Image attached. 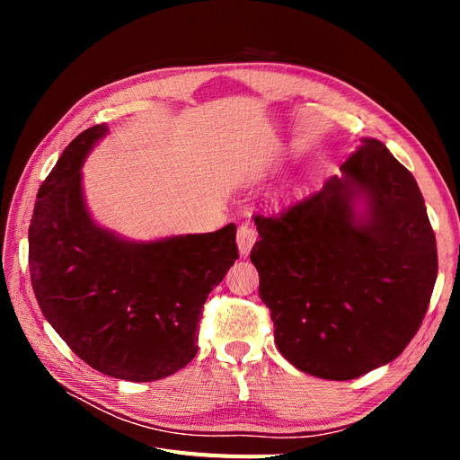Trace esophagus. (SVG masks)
<instances>
[{
    "mask_svg": "<svg viewBox=\"0 0 460 460\" xmlns=\"http://www.w3.org/2000/svg\"><path fill=\"white\" fill-rule=\"evenodd\" d=\"M257 240V232L253 226L249 225H242L238 228V247H240V253L245 257L249 255V252H252V247Z\"/></svg>",
    "mask_w": 460,
    "mask_h": 460,
    "instance_id": "1",
    "label": "esophagus"
}]
</instances>
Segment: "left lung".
<instances>
[{"mask_svg":"<svg viewBox=\"0 0 460 460\" xmlns=\"http://www.w3.org/2000/svg\"><path fill=\"white\" fill-rule=\"evenodd\" d=\"M316 191L257 213L252 262L274 341L299 370L353 380L392 363L426 316L438 247L414 176L374 137ZM367 192L357 227L350 201Z\"/></svg>","mask_w":460,"mask_h":460,"instance_id":"1","label":"left lung"}]
</instances>
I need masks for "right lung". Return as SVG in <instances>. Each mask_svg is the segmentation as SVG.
Listing matches in <instances>:
<instances>
[{
	"label": "right lung",
	"instance_id": "obj_1",
	"mask_svg": "<svg viewBox=\"0 0 460 460\" xmlns=\"http://www.w3.org/2000/svg\"><path fill=\"white\" fill-rule=\"evenodd\" d=\"M107 132L78 134L38 190L29 267L41 313L97 372L153 382L198 353L203 305L238 259L235 225L211 234L128 243L90 220L80 166Z\"/></svg>",
	"mask_w": 460,
	"mask_h": 460
}]
</instances>
